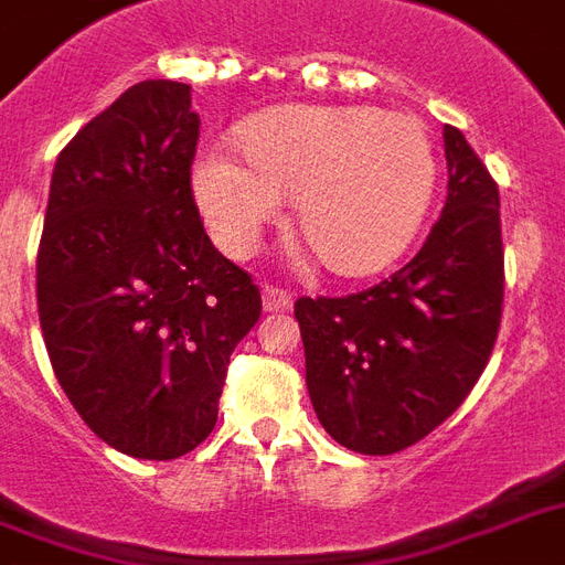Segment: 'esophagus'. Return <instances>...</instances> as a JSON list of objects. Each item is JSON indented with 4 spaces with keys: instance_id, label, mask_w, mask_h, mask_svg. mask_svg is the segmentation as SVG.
Listing matches in <instances>:
<instances>
[{
    "instance_id": "34e87169",
    "label": "esophagus",
    "mask_w": 565,
    "mask_h": 565,
    "mask_svg": "<svg viewBox=\"0 0 565 565\" xmlns=\"http://www.w3.org/2000/svg\"><path fill=\"white\" fill-rule=\"evenodd\" d=\"M292 308V296L281 287H273L266 284L264 287V310H290Z\"/></svg>"
}]
</instances>
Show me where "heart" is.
I'll return each instance as SVG.
<instances>
[{"label":"heart","mask_w":565,"mask_h":565,"mask_svg":"<svg viewBox=\"0 0 565 565\" xmlns=\"http://www.w3.org/2000/svg\"><path fill=\"white\" fill-rule=\"evenodd\" d=\"M243 154L213 146L193 190L213 239L246 257L296 199V225L340 275L384 269L428 213L437 158L419 119L370 105H284L243 128Z\"/></svg>","instance_id":"b5f03b06"}]
</instances>
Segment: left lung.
<instances>
[{
	"instance_id": "left-lung-1",
	"label": "left lung",
	"mask_w": 565,
	"mask_h": 565,
	"mask_svg": "<svg viewBox=\"0 0 565 565\" xmlns=\"http://www.w3.org/2000/svg\"><path fill=\"white\" fill-rule=\"evenodd\" d=\"M448 195L411 264L343 299H299L305 381L322 428L358 455H395L478 384L504 301L499 188L443 128Z\"/></svg>"
}]
</instances>
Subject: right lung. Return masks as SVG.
<instances>
[{
  "mask_svg": "<svg viewBox=\"0 0 565 565\" xmlns=\"http://www.w3.org/2000/svg\"><path fill=\"white\" fill-rule=\"evenodd\" d=\"M190 84L128 87L57 154L38 252L49 361L87 428L172 460L216 425L260 292L204 234L190 190Z\"/></svg>",
  "mask_w": 565,
  "mask_h": 565,
  "instance_id": "add662e5",
  "label": "right lung"
}]
</instances>
